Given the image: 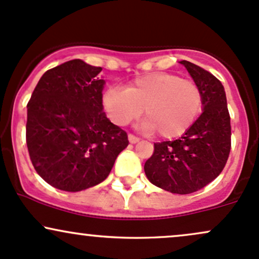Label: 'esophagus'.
Segmentation results:
<instances>
[{
    "instance_id": "1",
    "label": "esophagus",
    "mask_w": 259,
    "mask_h": 259,
    "mask_svg": "<svg viewBox=\"0 0 259 259\" xmlns=\"http://www.w3.org/2000/svg\"><path fill=\"white\" fill-rule=\"evenodd\" d=\"M128 141H130V143L135 144V143H138L139 138L136 137V136H133V135H128Z\"/></svg>"
}]
</instances>
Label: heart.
Segmentation results:
<instances>
[{"label":"heart","mask_w":259,"mask_h":259,"mask_svg":"<svg viewBox=\"0 0 259 259\" xmlns=\"http://www.w3.org/2000/svg\"><path fill=\"white\" fill-rule=\"evenodd\" d=\"M103 106L117 126H126L145 111L144 132L158 131L162 138L182 136L197 120L203 107V93L196 82L166 72L137 77L127 89L109 88Z\"/></svg>","instance_id":"b5f03b06"}]
</instances>
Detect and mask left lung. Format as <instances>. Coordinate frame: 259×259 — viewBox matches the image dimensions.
<instances>
[{"label":"left lung","instance_id":"left-lung-1","mask_svg":"<svg viewBox=\"0 0 259 259\" xmlns=\"http://www.w3.org/2000/svg\"><path fill=\"white\" fill-rule=\"evenodd\" d=\"M180 63L203 93V112L179 139L154 143L144 172L156 187L188 194L220 175L230 154L231 126L222 82L192 62L184 60Z\"/></svg>","mask_w":259,"mask_h":259}]
</instances>
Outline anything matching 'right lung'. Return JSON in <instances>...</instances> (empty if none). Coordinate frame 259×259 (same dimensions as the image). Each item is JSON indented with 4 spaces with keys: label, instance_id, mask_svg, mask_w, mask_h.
Segmentation results:
<instances>
[{
    "label": "right lung",
    "instance_id": "1",
    "mask_svg": "<svg viewBox=\"0 0 259 259\" xmlns=\"http://www.w3.org/2000/svg\"><path fill=\"white\" fill-rule=\"evenodd\" d=\"M101 67L71 60L49 69L28 103L27 145L33 166L52 187L78 192L109 176L128 145L103 111Z\"/></svg>",
    "mask_w": 259,
    "mask_h": 259
}]
</instances>
